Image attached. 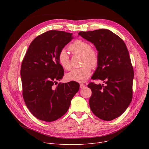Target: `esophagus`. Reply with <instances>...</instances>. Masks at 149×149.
<instances>
[{"instance_id":"1","label":"esophagus","mask_w":149,"mask_h":149,"mask_svg":"<svg viewBox=\"0 0 149 149\" xmlns=\"http://www.w3.org/2000/svg\"><path fill=\"white\" fill-rule=\"evenodd\" d=\"M85 87H86V85H85L84 84H82V83L79 84V87H80V88H84Z\"/></svg>"}]
</instances>
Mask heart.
<instances>
[{
	"mask_svg": "<svg viewBox=\"0 0 149 149\" xmlns=\"http://www.w3.org/2000/svg\"><path fill=\"white\" fill-rule=\"evenodd\" d=\"M74 54L82 55L81 64L84 65L81 68H74L66 75L68 81L78 82H86L91 74V68H96L99 62V55L97 50L91 47L90 42L82 39L75 40L69 47ZM59 65L65 70L71 68L70 56L65 49H62L58 54Z\"/></svg>",
	"mask_w": 149,
	"mask_h": 149,
	"instance_id": "heart-1",
	"label": "heart"
}]
</instances>
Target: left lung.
I'll return each mask as SVG.
<instances>
[{
  "instance_id": "obj_1",
  "label": "left lung",
  "mask_w": 149,
  "mask_h": 149,
  "mask_svg": "<svg viewBox=\"0 0 149 149\" xmlns=\"http://www.w3.org/2000/svg\"><path fill=\"white\" fill-rule=\"evenodd\" d=\"M78 35L94 44L98 52V65L91 79L105 84H88L91 110L99 118L111 121L120 116L132 102L134 71L129 51L123 40L108 29L81 31Z\"/></svg>"
}]
</instances>
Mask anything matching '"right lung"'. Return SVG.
Wrapping results in <instances>:
<instances>
[{"instance_id":"1","label":"right lung","mask_w":149,"mask_h":149,"mask_svg":"<svg viewBox=\"0 0 149 149\" xmlns=\"http://www.w3.org/2000/svg\"><path fill=\"white\" fill-rule=\"evenodd\" d=\"M72 39V33L64 31H47L32 40L22 61L23 97L29 110L39 120L51 122L61 118L79 90V84L75 81L54 86L64 75L58 54Z\"/></svg>"}]
</instances>
